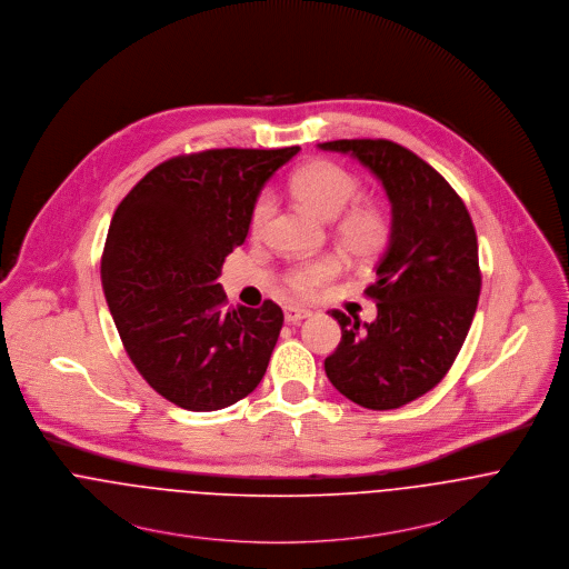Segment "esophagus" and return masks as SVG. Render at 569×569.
<instances>
[{"instance_id": "esophagus-1", "label": "esophagus", "mask_w": 569, "mask_h": 569, "mask_svg": "<svg viewBox=\"0 0 569 569\" xmlns=\"http://www.w3.org/2000/svg\"><path fill=\"white\" fill-rule=\"evenodd\" d=\"M310 316H312L310 310H301V308H292V306L283 310V318H286L288 325H297V322H301L303 318H310Z\"/></svg>"}]
</instances>
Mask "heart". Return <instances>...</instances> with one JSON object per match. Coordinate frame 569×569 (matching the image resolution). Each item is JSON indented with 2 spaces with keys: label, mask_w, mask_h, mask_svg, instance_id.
I'll return each mask as SVG.
<instances>
[{
  "label": "heart",
  "mask_w": 569,
  "mask_h": 569,
  "mask_svg": "<svg viewBox=\"0 0 569 569\" xmlns=\"http://www.w3.org/2000/svg\"><path fill=\"white\" fill-rule=\"evenodd\" d=\"M292 193L322 218H336V238L345 253L353 259L378 257L390 240L388 211L369 198H358L360 181L347 168L333 161H312L290 181ZM272 211V196L261 191L251 211V229L259 231ZM342 270L338 254H322L290 266L283 274V288L295 299H310Z\"/></svg>",
  "instance_id": "obj_1"
}]
</instances>
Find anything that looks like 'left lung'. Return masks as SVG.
Listing matches in <instances>:
<instances>
[{
  "label": "left lung",
  "mask_w": 569,
  "mask_h": 569,
  "mask_svg": "<svg viewBox=\"0 0 569 569\" xmlns=\"http://www.w3.org/2000/svg\"><path fill=\"white\" fill-rule=\"evenodd\" d=\"M367 166L392 207V231L365 295L378 318L338 310L342 340L325 373L353 403L401 408L432 390L453 365L480 297L478 238L462 198L408 148L388 139L318 143Z\"/></svg>",
  "instance_id": "1"
}]
</instances>
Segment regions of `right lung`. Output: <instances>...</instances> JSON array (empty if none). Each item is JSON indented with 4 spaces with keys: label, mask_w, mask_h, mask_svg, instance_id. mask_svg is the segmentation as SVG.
Segmentation results:
<instances>
[{
    "label": "right lung",
    "mask_w": 569,
    "mask_h": 569,
    "mask_svg": "<svg viewBox=\"0 0 569 569\" xmlns=\"http://www.w3.org/2000/svg\"><path fill=\"white\" fill-rule=\"evenodd\" d=\"M301 148H222L152 168L118 204L102 288L130 362L191 412L227 408L263 378L283 312L227 308L224 257L244 244L266 181Z\"/></svg>",
    "instance_id": "add662e5"
}]
</instances>
